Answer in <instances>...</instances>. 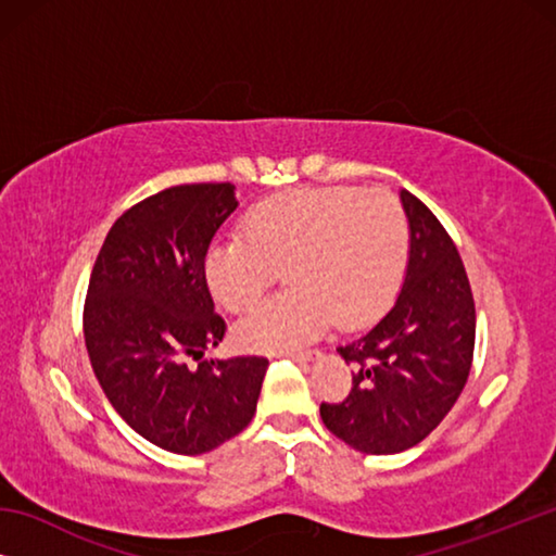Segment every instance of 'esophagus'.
Instances as JSON below:
<instances>
[{
    "mask_svg": "<svg viewBox=\"0 0 556 556\" xmlns=\"http://www.w3.org/2000/svg\"><path fill=\"white\" fill-rule=\"evenodd\" d=\"M285 355L287 357H294V361H299V363H306V361H314L318 353L316 351H289Z\"/></svg>",
    "mask_w": 556,
    "mask_h": 556,
    "instance_id": "esophagus-1",
    "label": "esophagus"
}]
</instances>
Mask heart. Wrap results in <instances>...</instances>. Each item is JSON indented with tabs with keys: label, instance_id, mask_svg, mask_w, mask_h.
I'll return each instance as SVG.
<instances>
[{
	"label": "heart",
	"instance_id": "obj_1",
	"mask_svg": "<svg viewBox=\"0 0 556 556\" xmlns=\"http://www.w3.org/2000/svg\"><path fill=\"white\" fill-rule=\"evenodd\" d=\"M407 220L390 191L353 186L296 188L255 205L242 235L205 255L213 299L232 314L257 304L285 269L289 289L235 326L244 351H287L331 321L355 328L380 316L400 287Z\"/></svg>",
	"mask_w": 556,
	"mask_h": 556
}]
</instances>
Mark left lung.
Here are the masks:
<instances>
[{
  "label": "left lung",
  "instance_id": "8db88e82",
  "mask_svg": "<svg viewBox=\"0 0 556 556\" xmlns=\"http://www.w3.org/2000/svg\"><path fill=\"white\" fill-rule=\"evenodd\" d=\"M409 220V262L382 321L338 348L353 365L343 402H321L326 429L363 454L417 446L454 407L476 345V304L444 225L417 195L400 193Z\"/></svg>",
  "mask_w": 556,
  "mask_h": 556
}]
</instances>
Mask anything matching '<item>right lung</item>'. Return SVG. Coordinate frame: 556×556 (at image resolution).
Masks as SVG:
<instances>
[{"mask_svg":"<svg viewBox=\"0 0 556 556\" xmlns=\"http://www.w3.org/2000/svg\"><path fill=\"white\" fill-rule=\"evenodd\" d=\"M235 208L232 184L149 195L112 225L90 275L83 333L100 388L137 434L172 454H205L238 437L269 365L260 355L203 357L228 328L215 314L205 255Z\"/></svg>","mask_w":556,"mask_h":556,"instance_id":"add662e5","label":"right lung"}]
</instances>
